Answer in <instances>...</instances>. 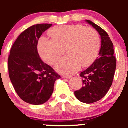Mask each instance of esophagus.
Instances as JSON below:
<instances>
[{
    "mask_svg": "<svg viewBox=\"0 0 128 128\" xmlns=\"http://www.w3.org/2000/svg\"><path fill=\"white\" fill-rule=\"evenodd\" d=\"M70 77H71L69 76H65V75H63V76H62V78H70Z\"/></svg>",
    "mask_w": 128,
    "mask_h": 128,
    "instance_id": "34e87169",
    "label": "esophagus"
}]
</instances>
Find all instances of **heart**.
<instances>
[{"mask_svg": "<svg viewBox=\"0 0 128 128\" xmlns=\"http://www.w3.org/2000/svg\"><path fill=\"white\" fill-rule=\"evenodd\" d=\"M52 38L41 37L38 51L48 64L54 65L64 53L69 55L57 62L55 69L59 73L70 75L82 67L91 65L97 57L100 48V38L95 30L82 24L56 26L50 31Z\"/></svg>", "mask_w": 128, "mask_h": 128, "instance_id": "b5f03b06", "label": "heart"}]
</instances>
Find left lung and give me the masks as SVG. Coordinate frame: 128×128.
Returning a JSON list of instances; mask_svg holds the SVG:
<instances>
[{"label": "left lung", "instance_id": "left-lung-1", "mask_svg": "<svg viewBox=\"0 0 128 128\" xmlns=\"http://www.w3.org/2000/svg\"><path fill=\"white\" fill-rule=\"evenodd\" d=\"M86 22L92 26L101 37V48L98 57L94 62L80 74L83 78V87L74 92L75 96L81 102L90 104L104 97L110 88L116 68L114 49L106 32L92 21Z\"/></svg>", "mask_w": 128, "mask_h": 128}]
</instances>
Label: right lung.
<instances>
[{
  "label": "right lung",
  "mask_w": 128,
  "mask_h": 128,
  "mask_svg": "<svg viewBox=\"0 0 128 128\" xmlns=\"http://www.w3.org/2000/svg\"><path fill=\"white\" fill-rule=\"evenodd\" d=\"M51 24H37L24 30L13 44L8 57V73L20 98L39 105L52 95L55 81L60 76L44 62L38 52V40Z\"/></svg>",
  "instance_id": "right-lung-1"
}]
</instances>
